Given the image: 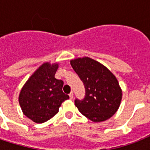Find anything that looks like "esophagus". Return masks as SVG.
<instances>
[{
  "label": "esophagus",
  "instance_id": "obj_1",
  "mask_svg": "<svg viewBox=\"0 0 150 150\" xmlns=\"http://www.w3.org/2000/svg\"><path fill=\"white\" fill-rule=\"evenodd\" d=\"M69 97H70L71 100L73 98V93H71L69 94Z\"/></svg>",
  "mask_w": 150,
  "mask_h": 150
}]
</instances>
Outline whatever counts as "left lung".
Listing matches in <instances>:
<instances>
[{
  "label": "left lung",
  "instance_id": "obj_1",
  "mask_svg": "<svg viewBox=\"0 0 150 150\" xmlns=\"http://www.w3.org/2000/svg\"><path fill=\"white\" fill-rule=\"evenodd\" d=\"M71 65L84 83L86 96L75 100L85 117L93 122L110 118L118 110L122 90L115 75L103 64L88 57L71 60Z\"/></svg>",
  "mask_w": 150,
  "mask_h": 150
}]
</instances>
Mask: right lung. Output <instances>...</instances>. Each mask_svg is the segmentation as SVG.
<instances>
[{"label": "right lung", "mask_w": 150, "mask_h": 150, "mask_svg": "<svg viewBox=\"0 0 150 150\" xmlns=\"http://www.w3.org/2000/svg\"><path fill=\"white\" fill-rule=\"evenodd\" d=\"M58 63L45 62L29 78L20 91L18 102L23 114L34 122H46L58 113L69 99L62 91L64 82L54 77Z\"/></svg>", "instance_id": "right-lung-1"}]
</instances>
